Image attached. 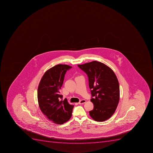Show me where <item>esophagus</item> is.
<instances>
[{
    "instance_id": "1",
    "label": "esophagus",
    "mask_w": 153,
    "mask_h": 153,
    "mask_svg": "<svg viewBox=\"0 0 153 153\" xmlns=\"http://www.w3.org/2000/svg\"><path fill=\"white\" fill-rule=\"evenodd\" d=\"M86 100L83 99V100H80V101L78 102V104H80V105H81V104H84V103H86Z\"/></svg>"
}]
</instances>
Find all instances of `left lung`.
Listing matches in <instances>:
<instances>
[{"instance_id": "obj_1", "label": "left lung", "mask_w": 153, "mask_h": 153, "mask_svg": "<svg viewBox=\"0 0 153 153\" xmlns=\"http://www.w3.org/2000/svg\"><path fill=\"white\" fill-rule=\"evenodd\" d=\"M89 79L91 102L94 108L89 111L95 121L103 122L115 111L120 99L118 80L113 70L104 63L97 62L77 65Z\"/></svg>"}]
</instances>
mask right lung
I'll list each match as a JSON object with an SVG mask.
<instances>
[{
  "mask_svg": "<svg viewBox=\"0 0 153 153\" xmlns=\"http://www.w3.org/2000/svg\"><path fill=\"white\" fill-rule=\"evenodd\" d=\"M71 68L66 64L54 66L45 72L39 84L37 97L40 109L49 120L58 125L69 120L74 107L67 99L62 100L60 94L66 72Z\"/></svg>",
  "mask_w": 153,
  "mask_h": 153,
  "instance_id": "obj_1",
  "label": "right lung"
}]
</instances>
